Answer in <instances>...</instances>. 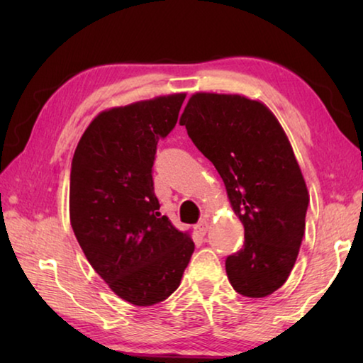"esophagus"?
<instances>
[{"mask_svg": "<svg viewBox=\"0 0 363 363\" xmlns=\"http://www.w3.org/2000/svg\"><path fill=\"white\" fill-rule=\"evenodd\" d=\"M208 227H210V223H208L206 219H201L199 220V224H196V230H199V233H201V235H205L208 232Z\"/></svg>", "mask_w": 363, "mask_h": 363, "instance_id": "1", "label": "esophagus"}]
</instances>
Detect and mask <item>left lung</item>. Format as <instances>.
<instances>
[{"instance_id":"obj_1","label":"left lung","mask_w":363,"mask_h":363,"mask_svg":"<svg viewBox=\"0 0 363 363\" xmlns=\"http://www.w3.org/2000/svg\"><path fill=\"white\" fill-rule=\"evenodd\" d=\"M179 125L218 169L245 227L243 248L225 259L230 285L247 298L269 296L296 262L309 205L284 128L262 102L214 93L190 97Z\"/></svg>"}]
</instances>
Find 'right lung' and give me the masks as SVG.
Wrapping results in <instances>:
<instances>
[{
  "mask_svg": "<svg viewBox=\"0 0 363 363\" xmlns=\"http://www.w3.org/2000/svg\"><path fill=\"white\" fill-rule=\"evenodd\" d=\"M186 94L101 112L72 160L70 223L86 259L115 294L153 306L177 290L195 245L160 214L152 167Z\"/></svg>",
  "mask_w": 363,
  "mask_h": 363,
  "instance_id": "1",
  "label": "right lung"
}]
</instances>
